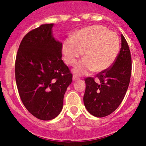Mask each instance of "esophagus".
I'll list each match as a JSON object with an SVG mask.
<instances>
[{
    "instance_id": "esophagus-1",
    "label": "esophagus",
    "mask_w": 146,
    "mask_h": 146,
    "mask_svg": "<svg viewBox=\"0 0 146 146\" xmlns=\"http://www.w3.org/2000/svg\"><path fill=\"white\" fill-rule=\"evenodd\" d=\"M78 79H79V78H78V76H75V75H73V81L78 80Z\"/></svg>"
}]
</instances>
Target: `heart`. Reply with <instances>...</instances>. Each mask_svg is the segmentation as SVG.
<instances>
[{
  "instance_id": "1",
  "label": "heart",
  "mask_w": 146,
  "mask_h": 146,
  "mask_svg": "<svg viewBox=\"0 0 146 146\" xmlns=\"http://www.w3.org/2000/svg\"><path fill=\"white\" fill-rule=\"evenodd\" d=\"M120 39L118 35L101 25H91L79 30L66 39L62 45L64 60L74 66L82 55L83 60L74 68L78 75L94 70L99 73L113 64L118 55Z\"/></svg>"
}]
</instances>
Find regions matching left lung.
I'll return each instance as SVG.
<instances>
[{
  "instance_id": "8db88e82",
  "label": "left lung",
  "mask_w": 146,
  "mask_h": 146,
  "mask_svg": "<svg viewBox=\"0 0 146 146\" xmlns=\"http://www.w3.org/2000/svg\"><path fill=\"white\" fill-rule=\"evenodd\" d=\"M132 58L129 46L121 35V48L116 60L110 68L94 78H86L84 106L96 117H105L114 111L123 101L130 81Z\"/></svg>"
}]
</instances>
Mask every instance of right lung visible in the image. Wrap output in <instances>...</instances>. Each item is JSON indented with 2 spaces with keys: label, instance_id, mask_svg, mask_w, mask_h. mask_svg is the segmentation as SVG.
Wrapping results in <instances>:
<instances>
[{
  "label": "right lung",
  "instance_id": "1",
  "mask_svg": "<svg viewBox=\"0 0 146 146\" xmlns=\"http://www.w3.org/2000/svg\"><path fill=\"white\" fill-rule=\"evenodd\" d=\"M53 23L25 35L15 62V78L21 101L32 115L49 121L60 114L72 74L62 60V44L52 35Z\"/></svg>",
  "mask_w": 146,
  "mask_h": 146
}]
</instances>
